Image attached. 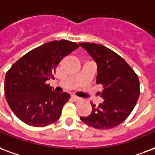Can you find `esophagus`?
I'll return each instance as SVG.
<instances>
[{
  "label": "esophagus",
  "mask_w": 155,
  "mask_h": 155,
  "mask_svg": "<svg viewBox=\"0 0 155 155\" xmlns=\"http://www.w3.org/2000/svg\"><path fill=\"white\" fill-rule=\"evenodd\" d=\"M71 98H72V99H73V100H74V101H75V102H77V101H80L81 99V98H80V97H77V96H74V95H73Z\"/></svg>",
  "instance_id": "esophagus-1"
}]
</instances>
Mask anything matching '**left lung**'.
<instances>
[{
    "label": "left lung",
    "instance_id": "obj_1",
    "mask_svg": "<svg viewBox=\"0 0 155 155\" xmlns=\"http://www.w3.org/2000/svg\"><path fill=\"white\" fill-rule=\"evenodd\" d=\"M80 45L92 56L98 65L96 83L103 85L101 96L104 98V103L98 106L91 104V114L81 117V120L95 129L106 130L117 127L129 117L138 100V75L113 50L90 42H81Z\"/></svg>",
    "mask_w": 155,
    "mask_h": 155
}]
</instances>
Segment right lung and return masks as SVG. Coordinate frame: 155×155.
I'll return each mask as SVG.
<instances>
[{"mask_svg":"<svg viewBox=\"0 0 155 155\" xmlns=\"http://www.w3.org/2000/svg\"><path fill=\"white\" fill-rule=\"evenodd\" d=\"M79 47L68 40L49 42L28 51L8 70L5 95L19 120L31 127H41L60 118L71 96L56 93L46 82L54 78L61 61Z\"/></svg>","mask_w":155,"mask_h":155,"instance_id":"1","label":"right lung"}]
</instances>
